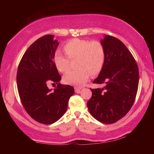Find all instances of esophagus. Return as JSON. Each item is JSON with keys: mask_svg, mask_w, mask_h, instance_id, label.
I'll return each mask as SVG.
<instances>
[{"mask_svg": "<svg viewBox=\"0 0 154 154\" xmlns=\"http://www.w3.org/2000/svg\"><path fill=\"white\" fill-rule=\"evenodd\" d=\"M81 88H80V87H75V93H79L80 92H81Z\"/></svg>", "mask_w": 154, "mask_h": 154, "instance_id": "esophagus-1", "label": "esophagus"}]
</instances>
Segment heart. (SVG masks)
Returning a JSON list of instances; mask_svg holds the SVG:
<instances>
[{"mask_svg":"<svg viewBox=\"0 0 154 154\" xmlns=\"http://www.w3.org/2000/svg\"><path fill=\"white\" fill-rule=\"evenodd\" d=\"M63 50L67 58L59 51L54 55V63L57 70L66 73L69 69L70 60L76 59L78 69L65 75V83L82 86L89 79L91 74L98 75L103 69L106 60V50L101 42L74 38L64 45Z\"/></svg>","mask_w":154,"mask_h":154,"instance_id":"b5f03b06","label":"heart"}]
</instances>
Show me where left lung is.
Wrapping results in <instances>:
<instances>
[{"instance_id": "left-lung-1", "label": "left lung", "mask_w": 154, "mask_h": 154, "mask_svg": "<svg viewBox=\"0 0 154 154\" xmlns=\"http://www.w3.org/2000/svg\"><path fill=\"white\" fill-rule=\"evenodd\" d=\"M101 42L106 50V60L93 83H104L105 86L91 89L92 97L87 104L94 119L112 124L125 116L134 103L139 71L135 59L120 40L104 35Z\"/></svg>"}]
</instances>
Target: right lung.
<instances>
[{
  "label": "right lung",
  "mask_w": 154,
  "mask_h": 154,
  "mask_svg": "<svg viewBox=\"0 0 154 154\" xmlns=\"http://www.w3.org/2000/svg\"><path fill=\"white\" fill-rule=\"evenodd\" d=\"M53 35H45L35 41L21 59L16 81L20 99L27 113L37 122L51 124L66 112L74 88L61 85V79L54 63L59 42ZM50 83L58 84L54 91Z\"/></svg>",
  "instance_id": "right-lung-1"
}]
</instances>
